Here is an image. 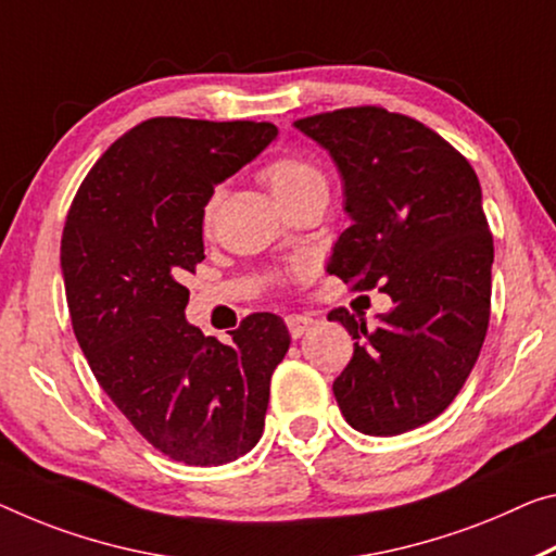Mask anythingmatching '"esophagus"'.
<instances>
[{"label": "esophagus", "mask_w": 556, "mask_h": 556, "mask_svg": "<svg viewBox=\"0 0 556 556\" xmlns=\"http://www.w3.org/2000/svg\"><path fill=\"white\" fill-rule=\"evenodd\" d=\"M286 326L290 330V336L293 338H301L303 332L313 326V318H307V315H286Z\"/></svg>", "instance_id": "34e87169"}]
</instances>
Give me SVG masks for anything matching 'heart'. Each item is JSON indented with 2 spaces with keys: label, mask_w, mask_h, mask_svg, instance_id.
<instances>
[{
  "label": "heart",
  "mask_w": 556,
  "mask_h": 556,
  "mask_svg": "<svg viewBox=\"0 0 556 556\" xmlns=\"http://www.w3.org/2000/svg\"><path fill=\"white\" fill-rule=\"evenodd\" d=\"M261 176L286 208L305 199V195L328 191V181L323 168L315 164L313 159L303 156V153H280V156L266 161L261 168ZM218 201L220 189H213L206 203H203V226H211Z\"/></svg>",
  "instance_id": "obj_1"
}]
</instances>
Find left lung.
<instances>
[{"label":"left lung","instance_id":"8db88e82","mask_svg":"<svg viewBox=\"0 0 556 556\" xmlns=\"http://www.w3.org/2000/svg\"><path fill=\"white\" fill-rule=\"evenodd\" d=\"M295 129L328 149L345 181L353 224L328 270L395 303L375 328L348 307L328 313L355 340L332 392L357 432L415 430L463 390L490 326L494 245L480 181L440 134L382 106L326 111Z\"/></svg>","mask_w":556,"mask_h":556}]
</instances>
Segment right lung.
I'll list each match as a JSON object with an SVG mask.
<instances>
[{"label":"right lung","instance_id":"obj_1","mask_svg":"<svg viewBox=\"0 0 556 556\" xmlns=\"http://www.w3.org/2000/svg\"><path fill=\"white\" fill-rule=\"evenodd\" d=\"M268 122L156 116L104 151L62 233L74 336L136 432L176 463L216 467L255 447L286 323L253 313L228 345L186 323L208 193L276 139Z\"/></svg>","mask_w":556,"mask_h":556}]
</instances>
